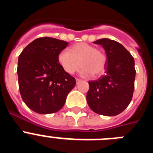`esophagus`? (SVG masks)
Returning a JSON list of instances; mask_svg holds the SVG:
<instances>
[{
	"label": "esophagus",
	"mask_w": 153,
	"mask_h": 153,
	"mask_svg": "<svg viewBox=\"0 0 153 153\" xmlns=\"http://www.w3.org/2000/svg\"><path fill=\"white\" fill-rule=\"evenodd\" d=\"M81 81H82V79H78V78H76V83H79V82H81Z\"/></svg>",
	"instance_id": "1"
}]
</instances>
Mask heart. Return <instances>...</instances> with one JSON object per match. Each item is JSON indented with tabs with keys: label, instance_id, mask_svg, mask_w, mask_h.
<instances>
[{
	"label": "heart",
	"instance_id": "heart-1",
	"mask_svg": "<svg viewBox=\"0 0 153 153\" xmlns=\"http://www.w3.org/2000/svg\"><path fill=\"white\" fill-rule=\"evenodd\" d=\"M58 62L67 74H73L82 66L80 74L83 76L93 74L97 76L102 74L106 66V56L102 51L85 43H79L70 50L62 51L58 55Z\"/></svg>",
	"mask_w": 153,
	"mask_h": 153
}]
</instances>
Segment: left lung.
<instances>
[{
	"label": "left lung",
	"mask_w": 153,
	"mask_h": 153,
	"mask_svg": "<svg viewBox=\"0 0 153 153\" xmlns=\"http://www.w3.org/2000/svg\"><path fill=\"white\" fill-rule=\"evenodd\" d=\"M94 44L102 46L106 53V74L89 81L86 100L93 112L103 116H117L129 106L136 77L134 59L125 47L108 38Z\"/></svg>",
	"instance_id": "left-lung-1"
}]
</instances>
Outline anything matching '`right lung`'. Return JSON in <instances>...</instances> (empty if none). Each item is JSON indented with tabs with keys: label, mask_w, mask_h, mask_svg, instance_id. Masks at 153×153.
Masks as SVG:
<instances>
[{
	"label": "right lung",
	"mask_w": 153,
	"mask_h": 153,
	"mask_svg": "<svg viewBox=\"0 0 153 153\" xmlns=\"http://www.w3.org/2000/svg\"><path fill=\"white\" fill-rule=\"evenodd\" d=\"M67 46V42L44 36L31 42L19 55V90L23 101L35 113L59 111L75 86V78L58 62V55Z\"/></svg>",
	"instance_id": "obj_1"
}]
</instances>
